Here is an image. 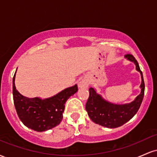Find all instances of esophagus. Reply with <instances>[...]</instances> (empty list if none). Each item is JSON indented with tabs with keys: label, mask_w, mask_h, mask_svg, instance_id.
<instances>
[{
	"label": "esophagus",
	"mask_w": 157,
	"mask_h": 157,
	"mask_svg": "<svg viewBox=\"0 0 157 157\" xmlns=\"http://www.w3.org/2000/svg\"><path fill=\"white\" fill-rule=\"evenodd\" d=\"M78 86L80 88H86L88 86V82H86V80H82V81H80Z\"/></svg>",
	"instance_id": "34e87169"
}]
</instances>
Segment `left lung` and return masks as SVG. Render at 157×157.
I'll use <instances>...</instances> for the list:
<instances>
[{
	"mask_svg": "<svg viewBox=\"0 0 157 157\" xmlns=\"http://www.w3.org/2000/svg\"><path fill=\"white\" fill-rule=\"evenodd\" d=\"M125 57L134 63L136 70L141 74V93L136 97L134 101L131 103L115 105L106 102L100 95L97 94L96 91L93 88H90L89 97L86 104V109L89 117L94 122L104 127L113 128L120 127L126 123L136 114L143 100L145 93V82L137 60L131 54L125 55Z\"/></svg>",
	"mask_w": 157,
	"mask_h": 157,
	"instance_id": "obj_1",
	"label": "left lung"
}]
</instances>
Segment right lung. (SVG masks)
<instances>
[{"label":"right lung","mask_w":157,"mask_h":157,"mask_svg":"<svg viewBox=\"0 0 157 157\" xmlns=\"http://www.w3.org/2000/svg\"><path fill=\"white\" fill-rule=\"evenodd\" d=\"M15 74L12 80L14 105L23 125L35 131H45L58 125L62 121L65 103L77 92V85L63 90L55 96L41 100L23 96L16 89Z\"/></svg>","instance_id":"1"}]
</instances>
